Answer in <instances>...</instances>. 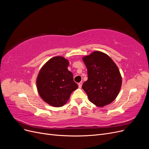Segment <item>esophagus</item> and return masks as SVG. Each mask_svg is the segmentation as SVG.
<instances>
[{"label": "esophagus", "instance_id": "1", "mask_svg": "<svg viewBox=\"0 0 149 149\" xmlns=\"http://www.w3.org/2000/svg\"><path fill=\"white\" fill-rule=\"evenodd\" d=\"M82 84H83V83H82V82L79 83V84H78V87H79V88H81Z\"/></svg>", "mask_w": 149, "mask_h": 149}]
</instances>
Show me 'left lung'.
Returning <instances> with one entry per match:
<instances>
[{
  "instance_id": "left-lung-1",
  "label": "left lung",
  "mask_w": 149,
  "mask_h": 149,
  "mask_svg": "<svg viewBox=\"0 0 149 149\" xmlns=\"http://www.w3.org/2000/svg\"><path fill=\"white\" fill-rule=\"evenodd\" d=\"M83 60L88 78L82 88L89 101L98 107L111 103L118 96L122 84L118 66L109 56L99 51L83 57Z\"/></svg>"
}]
</instances>
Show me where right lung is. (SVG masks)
Masks as SVG:
<instances>
[{
  "instance_id": "add662e5",
  "label": "right lung",
  "mask_w": 149,
  "mask_h": 149,
  "mask_svg": "<svg viewBox=\"0 0 149 149\" xmlns=\"http://www.w3.org/2000/svg\"><path fill=\"white\" fill-rule=\"evenodd\" d=\"M69 61L62 56H55L48 61L40 70L37 79L40 96L48 104L63 106L69 100L71 93L78 88L73 74L68 70Z\"/></svg>"
}]
</instances>
